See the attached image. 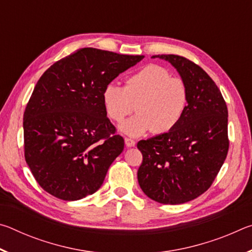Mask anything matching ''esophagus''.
<instances>
[{
	"mask_svg": "<svg viewBox=\"0 0 252 252\" xmlns=\"http://www.w3.org/2000/svg\"><path fill=\"white\" fill-rule=\"evenodd\" d=\"M125 143H126V147H127V148H131V147H134L135 146L134 140L129 139V138H126L125 139Z\"/></svg>",
	"mask_w": 252,
	"mask_h": 252,
	"instance_id": "1",
	"label": "esophagus"
}]
</instances>
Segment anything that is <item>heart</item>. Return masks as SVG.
I'll use <instances>...</instances> for the list:
<instances>
[{"label": "heart", "instance_id": "obj_1", "mask_svg": "<svg viewBox=\"0 0 252 252\" xmlns=\"http://www.w3.org/2000/svg\"><path fill=\"white\" fill-rule=\"evenodd\" d=\"M188 100L186 83L158 64H149L129 76L126 87L110 82L102 92L106 113L117 122L130 114L135 103L138 113L119 126L130 136H140L150 130L156 134L171 131L181 121Z\"/></svg>", "mask_w": 252, "mask_h": 252}]
</instances>
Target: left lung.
I'll return each instance as SVG.
<instances>
[{
    "label": "left lung",
    "mask_w": 252,
    "mask_h": 252,
    "mask_svg": "<svg viewBox=\"0 0 252 252\" xmlns=\"http://www.w3.org/2000/svg\"><path fill=\"white\" fill-rule=\"evenodd\" d=\"M151 58L177 70L189 100L174 129L138 142L143 157L138 181L155 201L180 204L206 192L222 167L229 149L228 109L218 87L195 63L174 54Z\"/></svg>",
    "instance_id": "1"
}]
</instances>
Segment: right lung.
Here are the masks:
<instances>
[{
  "label": "right lung",
  "mask_w": 252,
  "mask_h": 252,
  "mask_svg": "<svg viewBox=\"0 0 252 252\" xmlns=\"http://www.w3.org/2000/svg\"><path fill=\"white\" fill-rule=\"evenodd\" d=\"M143 58L83 48L37 81L23 116L24 156L46 192L75 201L100 189L125 148L106 118L102 92Z\"/></svg>",
  "instance_id": "right-lung-1"
}]
</instances>
